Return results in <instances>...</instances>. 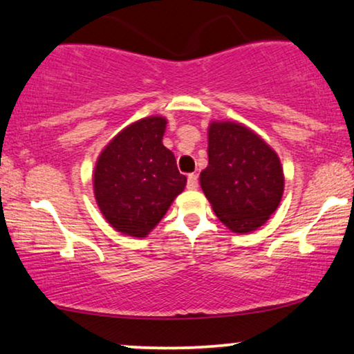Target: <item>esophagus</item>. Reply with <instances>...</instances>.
<instances>
[{
	"instance_id": "obj_1",
	"label": "esophagus",
	"mask_w": 354,
	"mask_h": 354,
	"mask_svg": "<svg viewBox=\"0 0 354 354\" xmlns=\"http://www.w3.org/2000/svg\"><path fill=\"white\" fill-rule=\"evenodd\" d=\"M197 186H199V178H197V174L191 173L187 176V189H197Z\"/></svg>"
}]
</instances>
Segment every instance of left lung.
<instances>
[{
    "mask_svg": "<svg viewBox=\"0 0 354 354\" xmlns=\"http://www.w3.org/2000/svg\"><path fill=\"white\" fill-rule=\"evenodd\" d=\"M283 185L279 157L257 134L238 122H212L201 186L232 232L249 233L266 223L280 204Z\"/></svg>",
    "mask_w": 354,
    "mask_h": 354,
    "instance_id": "obj_1",
    "label": "left lung"
}]
</instances>
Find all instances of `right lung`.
<instances>
[{
    "instance_id": "add662e5",
    "label": "right lung",
    "mask_w": 354,
    "mask_h": 354,
    "mask_svg": "<svg viewBox=\"0 0 354 354\" xmlns=\"http://www.w3.org/2000/svg\"><path fill=\"white\" fill-rule=\"evenodd\" d=\"M165 126V118H144L122 129L98 157L97 204L108 223L129 236L149 234L186 186L173 152L162 144Z\"/></svg>"
}]
</instances>
